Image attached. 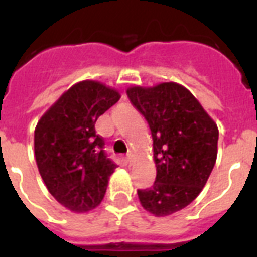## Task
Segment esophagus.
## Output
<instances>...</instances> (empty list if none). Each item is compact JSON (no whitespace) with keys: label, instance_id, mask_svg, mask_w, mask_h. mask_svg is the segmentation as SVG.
I'll list each match as a JSON object with an SVG mask.
<instances>
[{"label":"esophagus","instance_id":"1","mask_svg":"<svg viewBox=\"0 0 257 257\" xmlns=\"http://www.w3.org/2000/svg\"><path fill=\"white\" fill-rule=\"evenodd\" d=\"M132 159H133L132 153H128V155H126V163H128L129 165L132 164Z\"/></svg>","mask_w":257,"mask_h":257}]
</instances>
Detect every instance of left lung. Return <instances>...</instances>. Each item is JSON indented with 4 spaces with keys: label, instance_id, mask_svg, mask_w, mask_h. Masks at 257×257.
Wrapping results in <instances>:
<instances>
[{
    "label": "left lung",
    "instance_id": "obj_1",
    "mask_svg": "<svg viewBox=\"0 0 257 257\" xmlns=\"http://www.w3.org/2000/svg\"><path fill=\"white\" fill-rule=\"evenodd\" d=\"M126 94L148 122L157 171L152 187L137 195L155 216L172 215L189 205L207 183L217 157V125L176 82L133 86Z\"/></svg>",
    "mask_w": 257,
    "mask_h": 257
}]
</instances>
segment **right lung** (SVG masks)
Instances as JSON below:
<instances>
[{"label": "right lung", "mask_w": 257, "mask_h": 257, "mask_svg": "<svg viewBox=\"0 0 257 257\" xmlns=\"http://www.w3.org/2000/svg\"><path fill=\"white\" fill-rule=\"evenodd\" d=\"M120 100L114 89L81 81L66 90L38 121L34 155L48 191L73 212L92 211L102 201L117 165L96 133L97 118Z\"/></svg>", "instance_id": "obj_1"}]
</instances>
